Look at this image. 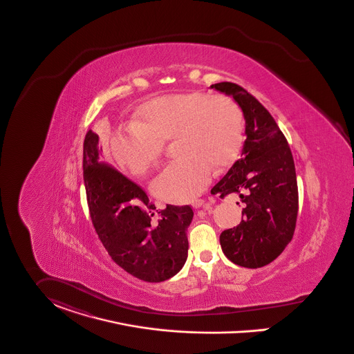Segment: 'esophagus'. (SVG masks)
<instances>
[{"instance_id":"1","label":"esophagus","mask_w":354,"mask_h":354,"mask_svg":"<svg viewBox=\"0 0 354 354\" xmlns=\"http://www.w3.org/2000/svg\"><path fill=\"white\" fill-rule=\"evenodd\" d=\"M205 204H207V201H205L204 198H196V200H193V201H192V207H193V208H196V209H197V208L204 207Z\"/></svg>"}]
</instances>
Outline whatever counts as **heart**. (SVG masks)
Instances as JSON below:
<instances>
[{"instance_id":"1","label":"heart","mask_w":354,"mask_h":354,"mask_svg":"<svg viewBox=\"0 0 354 354\" xmlns=\"http://www.w3.org/2000/svg\"><path fill=\"white\" fill-rule=\"evenodd\" d=\"M136 119L114 134L113 156L122 167L143 176L160 162L165 142L174 140L178 158L153 184L156 196L170 203L192 200L207 187L211 166L231 165L243 149L244 114L227 95L194 91L156 96L142 103Z\"/></svg>"}]
</instances>
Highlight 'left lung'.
<instances>
[{
  "instance_id": "obj_1",
  "label": "left lung",
  "mask_w": 354,
  "mask_h": 354,
  "mask_svg": "<svg viewBox=\"0 0 354 354\" xmlns=\"http://www.w3.org/2000/svg\"><path fill=\"white\" fill-rule=\"evenodd\" d=\"M232 95L245 119L243 158L213 187L220 198L237 193L244 203L239 225L220 235L224 255L237 266L259 268L291 241L298 216V185L290 146L259 100L235 83L211 86ZM239 204V203H237Z\"/></svg>"
}]
</instances>
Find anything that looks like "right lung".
Instances as JSON below:
<instances>
[{"instance_id": "obj_1", "label": "right lung", "mask_w": 354, "mask_h": 354, "mask_svg": "<svg viewBox=\"0 0 354 354\" xmlns=\"http://www.w3.org/2000/svg\"><path fill=\"white\" fill-rule=\"evenodd\" d=\"M99 136L88 130L83 143V178L88 212L97 237L119 267L145 282L174 277L188 257L189 205L158 211L146 192L114 166L100 161Z\"/></svg>"}]
</instances>
